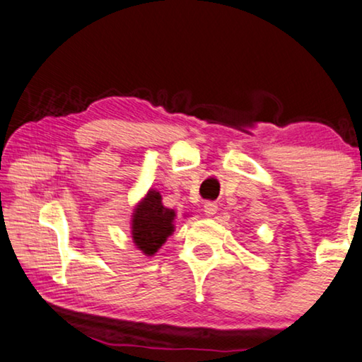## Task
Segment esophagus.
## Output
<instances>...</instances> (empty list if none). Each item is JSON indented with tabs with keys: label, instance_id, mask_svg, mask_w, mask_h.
<instances>
[{
	"label": "esophagus",
	"instance_id": "34e87169",
	"mask_svg": "<svg viewBox=\"0 0 362 362\" xmlns=\"http://www.w3.org/2000/svg\"><path fill=\"white\" fill-rule=\"evenodd\" d=\"M217 204L216 202H206L204 204V212H206V216H209V217H212V216H216L217 214Z\"/></svg>",
	"mask_w": 362,
	"mask_h": 362
}]
</instances>
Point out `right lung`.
<instances>
[{
	"instance_id": "obj_1",
	"label": "right lung",
	"mask_w": 362,
	"mask_h": 362,
	"mask_svg": "<svg viewBox=\"0 0 362 362\" xmlns=\"http://www.w3.org/2000/svg\"><path fill=\"white\" fill-rule=\"evenodd\" d=\"M175 211L161 204L160 192L150 189L134 209L132 240L135 246L146 256L155 255L175 232Z\"/></svg>"
}]
</instances>
